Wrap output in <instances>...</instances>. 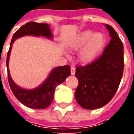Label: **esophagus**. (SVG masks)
Wrapping results in <instances>:
<instances>
[{
    "mask_svg": "<svg viewBox=\"0 0 134 134\" xmlns=\"http://www.w3.org/2000/svg\"><path fill=\"white\" fill-rule=\"evenodd\" d=\"M75 68L74 67H71V75H75Z\"/></svg>",
    "mask_w": 134,
    "mask_h": 134,
    "instance_id": "obj_1",
    "label": "esophagus"
}]
</instances>
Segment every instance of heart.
Here are the masks:
<instances>
[{
    "label": "heart",
    "mask_w": 134,
    "mask_h": 134,
    "mask_svg": "<svg viewBox=\"0 0 134 134\" xmlns=\"http://www.w3.org/2000/svg\"><path fill=\"white\" fill-rule=\"evenodd\" d=\"M106 44V37L102 33L85 30L76 35L67 44L68 49L79 53L77 60L82 64H88L98 58Z\"/></svg>",
    "instance_id": "b5f03b06"
}]
</instances>
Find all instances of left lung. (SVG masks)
Listing matches in <instances>:
<instances>
[{
  "mask_svg": "<svg viewBox=\"0 0 134 134\" xmlns=\"http://www.w3.org/2000/svg\"><path fill=\"white\" fill-rule=\"evenodd\" d=\"M105 26L111 39L103 54L85 67H76L78 85L75 97L85 109H97L108 103L118 90L123 76L124 45L113 28Z\"/></svg>",
  "mask_w": 134,
  "mask_h": 134,
  "instance_id": "left-lung-1",
  "label": "left lung"
}]
</instances>
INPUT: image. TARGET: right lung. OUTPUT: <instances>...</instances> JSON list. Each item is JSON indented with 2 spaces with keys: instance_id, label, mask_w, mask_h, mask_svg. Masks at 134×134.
I'll return each mask as SVG.
<instances>
[{
  "instance_id": "right-lung-1",
  "label": "right lung",
  "mask_w": 134,
  "mask_h": 134,
  "mask_svg": "<svg viewBox=\"0 0 134 134\" xmlns=\"http://www.w3.org/2000/svg\"><path fill=\"white\" fill-rule=\"evenodd\" d=\"M25 36H44L49 39L53 38L49 25L47 24H38L31 21L22 26L13 34L7 54L6 66L8 82L14 96L22 104L33 109H44L52 102L57 86L62 84L70 75V67L69 65H64L54 68L45 81L34 89H24L19 87L10 77L8 63L13 42L17 38Z\"/></svg>"
}]
</instances>
